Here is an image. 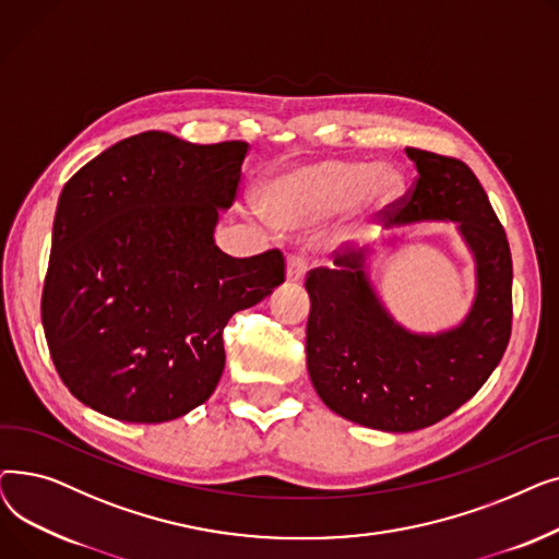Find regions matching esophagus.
<instances>
[{"instance_id":"esophagus-1","label":"esophagus","mask_w":559,"mask_h":559,"mask_svg":"<svg viewBox=\"0 0 559 559\" xmlns=\"http://www.w3.org/2000/svg\"><path fill=\"white\" fill-rule=\"evenodd\" d=\"M308 270V260L304 255H292L287 260V270H285V278L287 283H301Z\"/></svg>"}]
</instances>
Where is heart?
I'll return each mask as SVG.
<instances>
[{
	"instance_id": "b5f03b06",
	"label": "heart",
	"mask_w": 559,
	"mask_h": 559,
	"mask_svg": "<svg viewBox=\"0 0 559 559\" xmlns=\"http://www.w3.org/2000/svg\"><path fill=\"white\" fill-rule=\"evenodd\" d=\"M401 190L403 176L394 167L324 158L276 174L262 188V205L281 228H308L340 211L348 226H356L371 211L392 203Z\"/></svg>"
}]
</instances>
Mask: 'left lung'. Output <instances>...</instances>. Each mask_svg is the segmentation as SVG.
<instances>
[{"mask_svg":"<svg viewBox=\"0 0 559 559\" xmlns=\"http://www.w3.org/2000/svg\"><path fill=\"white\" fill-rule=\"evenodd\" d=\"M413 192L388 228L455 222L476 262V297L457 326H401L369 278L371 249L337 253L335 267L306 278V356L312 385L335 415L385 432L442 421L472 399L501 362L512 331V255L491 203L462 160L407 146Z\"/></svg>","mask_w":559,"mask_h":559,"instance_id":"8db88e82","label":"left lung"}]
</instances>
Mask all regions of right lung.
I'll return each mask as SVG.
<instances>
[{
	"label": "right lung",
	"mask_w": 559,
	"mask_h": 559,
	"mask_svg": "<svg viewBox=\"0 0 559 559\" xmlns=\"http://www.w3.org/2000/svg\"><path fill=\"white\" fill-rule=\"evenodd\" d=\"M247 150L144 131L66 183L40 310L56 371L83 405L163 424L215 392L228 319L285 281L278 249L230 258L213 238Z\"/></svg>",
	"instance_id": "1"
}]
</instances>
